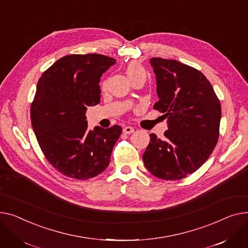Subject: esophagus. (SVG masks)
Here are the masks:
<instances>
[{
  "label": "esophagus",
  "instance_id": "esophagus-1",
  "mask_svg": "<svg viewBox=\"0 0 248 248\" xmlns=\"http://www.w3.org/2000/svg\"><path fill=\"white\" fill-rule=\"evenodd\" d=\"M134 132V128L131 127V126H126L123 128V133L125 134H131Z\"/></svg>",
  "mask_w": 248,
  "mask_h": 248
}]
</instances>
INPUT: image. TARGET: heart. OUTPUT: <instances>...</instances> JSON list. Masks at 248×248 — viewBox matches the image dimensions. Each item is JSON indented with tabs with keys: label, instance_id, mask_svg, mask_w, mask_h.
I'll use <instances>...</instances> for the list:
<instances>
[{
	"label": "heart",
	"instance_id": "1",
	"mask_svg": "<svg viewBox=\"0 0 248 248\" xmlns=\"http://www.w3.org/2000/svg\"><path fill=\"white\" fill-rule=\"evenodd\" d=\"M126 73L127 75L129 77V79H133L134 77L140 75V74H145L144 73V70L142 69V67L136 63V62H131L128 64L127 66V69H126ZM106 86H107V82H103L102 83V86H101V89L102 90H105L106 89Z\"/></svg>",
	"mask_w": 248,
	"mask_h": 248
}]
</instances>
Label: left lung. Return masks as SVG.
Segmentation results:
<instances>
[{
	"mask_svg": "<svg viewBox=\"0 0 248 248\" xmlns=\"http://www.w3.org/2000/svg\"><path fill=\"white\" fill-rule=\"evenodd\" d=\"M159 101L153 109L168 120L164 138L150 134L142 158L157 178L179 180L195 172L211 155L221 119L220 101L202 73L176 60L151 58Z\"/></svg>",
	"mask_w": 248,
	"mask_h": 248,
	"instance_id": "8db88e82",
	"label": "left lung"
}]
</instances>
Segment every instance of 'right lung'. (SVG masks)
I'll list each match as a JSON object with an SVG mask.
<instances>
[{
    "label": "right lung",
    "mask_w": 248,
    "mask_h": 248,
    "mask_svg": "<svg viewBox=\"0 0 248 248\" xmlns=\"http://www.w3.org/2000/svg\"><path fill=\"white\" fill-rule=\"evenodd\" d=\"M100 54L62 57L40 77L31 104V122L48 162L78 180L97 176L109 165L122 128L88 130L85 112L100 102V77L115 64Z\"/></svg>",
    "instance_id": "obj_1"
}]
</instances>
